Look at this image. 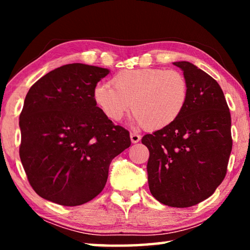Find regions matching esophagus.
I'll list each match as a JSON object with an SVG mask.
<instances>
[{"label": "esophagus", "instance_id": "esophagus-1", "mask_svg": "<svg viewBox=\"0 0 250 250\" xmlns=\"http://www.w3.org/2000/svg\"><path fill=\"white\" fill-rule=\"evenodd\" d=\"M130 139H131V142H132V143H138L139 141L141 140V135L138 134V133L131 132L130 133Z\"/></svg>", "mask_w": 250, "mask_h": 250}]
</instances>
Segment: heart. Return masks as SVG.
I'll list each match as a JSON object with an SVG mask.
<instances>
[{"label":"heart","instance_id":"heart-1","mask_svg":"<svg viewBox=\"0 0 250 250\" xmlns=\"http://www.w3.org/2000/svg\"><path fill=\"white\" fill-rule=\"evenodd\" d=\"M111 84L98 83L94 101L104 115L120 121L131 110L134 121L147 130H161L179 119L188 100V80L177 70L163 68L124 69Z\"/></svg>","mask_w":250,"mask_h":250}]
</instances>
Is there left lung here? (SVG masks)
<instances>
[{"instance_id": "8db88e82", "label": "left lung", "mask_w": 250, "mask_h": 250, "mask_svg": "<svg viewBox=\"0 0 250 250\" xmlns=\"http://www.w3.org/2000/svg\"><path fill=\"white\" fill-rule=\"evenodd\" d=\"M188 100L174 124L146 134L147 183L160 203L189 207L208 198L226 175L231 152L230 112L221 86L192 62H175Z\"/></svg>"}]
</instances>
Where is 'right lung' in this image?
Wrapping results in <instances>:
<instances>
[{
	"label": "right lung",
	"instance_id": "obj_1",
	"mask_svg": "<svg viewBox=\"0 0 250 250\" xmlns=\"http://www.w3.org/2000/svg\"><path fill=\"white\" fill-rule=\"evenodd\" d=\"M107 68L75 62L33 84L20 116V158L41 197L64 206L91 201L107 183L111 161L131 145L128 130L97 107L94 89Z\"/></svg>",
	"mask_w": 250,
	"mask_h": 250
}]
</instances>
